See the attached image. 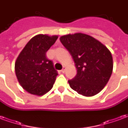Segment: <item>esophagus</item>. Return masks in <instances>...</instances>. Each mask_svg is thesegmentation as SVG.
I'll return each instance as SVG.
<instances>
[{
	"label": "esophagus",
	"instance_id": "esophagus-1",
	"mask_svg": "<svg viewBox=\"0 0 128 128\" xmlns=\"http://www.w3.org/2000/svg\"><path fill=\"white\" fill-rule=\"evenodd\" d=\"M65 69H66V68H65V67H63L62 70H61V72H62V73H64V72H65Z\"/></svg>",
	"mask_w": 128,
	"mask_h": 128
}]
</instances>
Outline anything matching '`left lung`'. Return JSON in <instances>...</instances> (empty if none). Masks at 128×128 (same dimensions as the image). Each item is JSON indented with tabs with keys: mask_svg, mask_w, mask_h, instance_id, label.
I'll return each instance as SVG.
<instances>
[{
	"mask_svg": "<svg viewBox=\"0 0 128 128\" xmlns=\"http://www.w3.org/2000/svg\"><path fill=\"white\" fill-rule=\"evenodd\" d=\"M60 40L72 56L77 68V75L68 80L70 88L86 96L99 93L112 72L110 50L94 38L81 33L63 36Z\"/></svg>",
	"mask_w": 128,
	"mask_h": 128,
	"instance_id": "left-lung-1",
	"label": "left lung"
}]
</instances>
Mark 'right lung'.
Masks as SVG:
<instances>
[{
    "label": "right lung",
    "instance_id": "right-lung-1",
    "mask_svg": "<svg viewBox=\"0 0 128 128\" xmlns=\"http://www.w3.org/2000/svg\"><path fill=\"white\" fill-rule=\"evenodd\" d=\"M58 36L39 34L29 40L18 56L15 72L21 86L32 94L41 96L53 88L58 71L46 53Z\"/></svg>",
    "mask_w": 128,
    "mask_h": 128
}]
</instances>
